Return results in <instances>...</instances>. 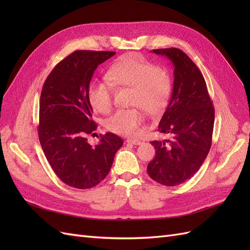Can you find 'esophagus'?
Returning <instances> with one entry per match:
<instances>
[{"mask_svg":"<svg viewBox=\"0 0 250 250\" xmlns=\"http://www.w3.org/2000/svg\"><path fill=\"white\" fill-rule=\"evenodd\" d=\"M126 142H127V143H130V144H132V145H141V144L143 143L142 141L137 140V139H127V140H126Z\"/></svg>","mask_w":250,"mask_h":250,"instance_id":"esophagus-1","label":"esophagus"}]
</instances>
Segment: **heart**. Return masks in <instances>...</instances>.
Listing matches in <instances>:
<instances>
[{"label": "heart", "instance_id": "b5f03b06", "mask_svg": "<svg viewBox=\"0 0 250 250\" xmlns=\"http://www.w3.org/2000/svg\"><path fill=\"white\" fill-rule=\"evenodd\" d=\"M105 78L106 80L92 82L87 89L88 103L100 113H107L111 108V85L131 87L130 105H137L152 115L164 110L172 90L168 72L135 53H128L117 59L109 66ZM140 107L117 110L106 120L105 126L119 134H137L145 120V113Z\"/></svg>", "mask_w": 250, "mask_h": 250}]
</instances>
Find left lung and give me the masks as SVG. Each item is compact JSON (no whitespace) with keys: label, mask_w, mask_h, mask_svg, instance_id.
<instances>
[{"label":"left lung","mask_w":250,"mask_h":250,"mask_svg":"<svg viewBox=\"0 0 250 250\" xmlns=\"http://www.w3.org/2000/svg\"><path fill=\"white\" fill-rule=\"evenodd\" d=\"M166 56L174 66L172 96L158 124V131L170 138L153 141V161L149 176L156 183L174 187L194 176L211 146L215 109L201 72L185 52L176 48L152 50Z\"/></svg>","instance_id":"obj_1"}]
</instances>
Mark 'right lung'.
Returning <instances> with one entry per match:
<instances>
[{
    "mask_svg": "<svg viewBox=\"0 0 250 250\" xmlns=\"http://www.w3.org/2000/svg\"><path fill=\"white\" fill-rule=\"evenodd\" d=\"M116 52L75 51L56 64L41 94L39 138L53 171L65 185L89 188L110 171L113 157L123 140L107 132L96 146L87 135L97 124L87 100V89L97 66Z\"/></svg>",
    "mask_w": 250,
    "mask_h": 250,
    "instance_id": "add662e5",
    "label": "right lung"
}]
</instances>
